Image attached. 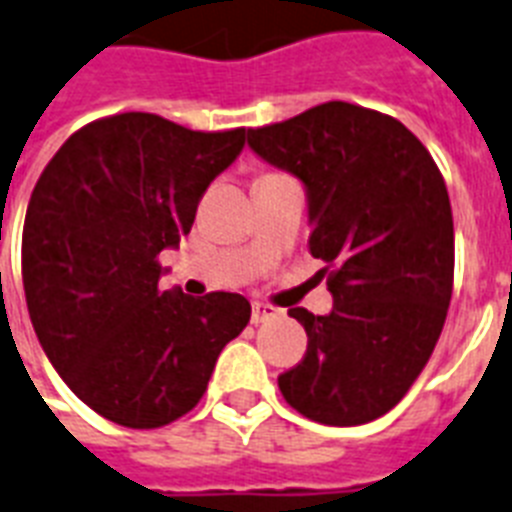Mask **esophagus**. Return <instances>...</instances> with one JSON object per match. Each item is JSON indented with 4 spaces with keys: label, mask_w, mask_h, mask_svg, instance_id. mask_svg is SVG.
<instances>
[{
    "label": "esophagus",
    "mask_w": 512,
    "mask_h": 512,
    "mask_svg": "<svg viewBox=\"0 0 512 512\" xmlns=\"http://www.w3.org/2000/svg\"><path fill=\"white\" fill-rule=\"evenodd\" d=\"M272 316H277V308L269 306V303L256 301V303H253V306H251V322H253V324L266 322V319H272Z\"/></svg>",
    "instance_id": "34e87169"
}]
</instances>
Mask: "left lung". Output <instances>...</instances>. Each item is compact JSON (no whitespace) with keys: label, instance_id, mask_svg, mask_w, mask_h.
<instances>
[{"label":"left lung","instance_id":"obj_1","mask_svg":"<svg viewBox=\"0 0 512 512\" xmlns=\"http://www.w3.org/2000/svg\"><path fill=\"white\" fill-rule=\"evenodd\" d=\"M248 143L306 185L308 251L335 298L327 316L287 311L308 348L277 379L282 398L319 424H369L405 398L445 327L455 274L445 177L403 122L348 101L248 128Z\"/></svg>","mask_w":512,"mask_h":512}]
</instances>
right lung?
<instances>
[{
	"instance_id": "1",
	"label": "right lung",
	"mask_w": 512,
	"mask_h": 512,
	"mask_svg": "<svg viewBox=\"0 0 512 512\" xmlns=\"http://www.w3.org/2000/svg\"><path fill=\"white\" fill-rule=\"evenodd\" d=\"M243 143L246 128L122 112L75 130L38 177L23 225L28 314L59 377L114 424L159 429L193 411L251 319L238 293L159 287V253L188 235Z\"/></svg>"
}]
</instances>
